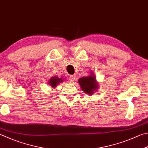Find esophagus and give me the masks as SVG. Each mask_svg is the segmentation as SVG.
Segmentation results:
<instances>
[{
    "label": "esophagus",
    "mask_w": 148,
    "mask_h": 148,
    "mask_svg": "<svg viewBox=\"0 0 148 148\" xmlns=\"http://www.w3.org/2000/svg\"><path fill=\"white\" fill-rule=\"evenodd\" d=\"M75 79V77L74 75H70V76L69 77V80L71 82H73Z\"/></svg>",
    "instance_id": "34e87169"
}]
</instances>
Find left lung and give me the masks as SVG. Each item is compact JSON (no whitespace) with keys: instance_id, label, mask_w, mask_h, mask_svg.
<instances>
[{"instance_id":"obj_1","label":"left lung","mask_w":148,"mask_h":148,"mask_svg":"<svg viewBox=\"0 0 148 148\" xmlns=\"http://www.w3.org/2000/svg\"><path fill=\"white\" fill-rule=\"evenodd\" d=\"M79 83L82 90L88 94H93L98 88V84L96 82V78L94 75L80 78Z\"/></svg>"}]
</instances>
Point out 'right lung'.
Returning a JSON list of instances; mask_svg holds the SVG:
<instances>
[{"label": "right lung", "mask_w": 148, "mask_h": 148, "mask_svg": "<svg viewBox=\"0 0 148 148\" xmlns=\"http://www.w3.org/2000/svg\"><path fill=\"white\" fill-rule=\"evenodd\" d=\"M63 80H64L62 79H61V78H60V79H59V78L57 77V76H55V77H52L51 79L49 80V83L50 84V85H51V87L55 88V87H56V86H57V84H58L62 82Z\"/></svg>", "instance_id": "right-lung-1"}]
</instances>
